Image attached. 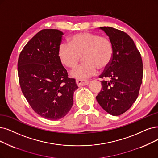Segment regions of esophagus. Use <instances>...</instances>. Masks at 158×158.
I'll return each instance as SVG.
<instances>
[{"mask_svg": "<svg viewBox=\"0 0 158 158\" xmlns=\"http://www.w3.org/2000/svg\"><path fill=\"white\" fill-rule=\"evenodd\" d=\"M76 84L78 86H85L89 84V81L86 80H82V79H77L76 80Z\"/></svg>", "mask_w": 158, "mask_h": 158, "instance_id": "1", "label": "esophagus"}]
</instances>
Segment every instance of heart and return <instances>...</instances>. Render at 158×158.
<instances>
[{"mask_svg":"<svg viewBox=\"0 0 158 158\" xmlns=\"http://www.w3.org/2000/svg\"><path fill=\"white\" fill-rule=\"evenodd\" d=\"M113 46L107 37L89 32L75 34L69 42L60 44L58 56L62 65L69 68L77 65L82 56L83 63L70 73L73 77L85 79L106 68L111 62Z\"/></svg>","mask_w":158,"mask_h":158,"instance_id":"heart-1","label":"heart"}]
</instances>
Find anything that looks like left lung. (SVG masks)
I'll use <instances>...</instances> for the list:
<instances>
[{
	"label": "left lung",
	"instance_id": "8db88e82",
	"mask_svg": "<svg viewBox=\"0 0 158 158\" xmlns=\"http://www.w3.org/2000/svg\"><path fill=\"white\" fill-rule=\"evenodd\" d=\"M113 46L111 62L100 75L102 90L96 100L107 113L119 116L129 109L139 95L142 83L143 62L137 47L126 32L109 27L99 28Z\"/></svg>",
	"mask_w": 158,
	"mask_h": 158
}]
</instances>
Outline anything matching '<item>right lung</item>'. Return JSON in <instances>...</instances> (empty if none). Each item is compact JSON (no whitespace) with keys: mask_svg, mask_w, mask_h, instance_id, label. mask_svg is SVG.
<instances>
[{"mask_svg":"<svg viewBox=\"0 0 158 158\" xmlns=\"http://www.w3.org/2000/svg\"><path fill=\"white\" fill-rule=\"evenodd\" d=\"M63 34L57 29L40 31L24 47L17 64L23 95L35 112L51 120L68 114L78 89L58 56Z\"/></svg>","mask_w":158,"mask_h":158,"instance_id":"obj_1","label":"right lung"}]
</instances>
